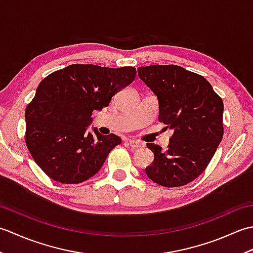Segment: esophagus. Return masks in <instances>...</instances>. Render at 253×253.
I'll return each mask as SVG.
<instances>
[{"mask_svg":"<svg viewBox=\"0 0 253 253\" xmlns=\"http://www.w3.org/2000/svg\"><path fill=\"white\" fill-rule=\"evenodd\" d=\"M128 143H129V146L132 148V149H139L142 147V143L139 142V141H135V140H129L128 141Z\"/></svg>","mask_w":253,"mask_h":253,"instance_id":"1","label":"esophagus"}]
</instances>
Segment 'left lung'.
<instances>
[{
	"mask_svg": "<svg viewBox=\"0 0 253 253\" xmlns=\"http://www.w3.org/2000/svg\"><path fill=\"white\" fill-rule=\"evenodd\" d=\"M138 75L159 100V121L173 129L169 149L147 143L154 154L146 169L163 187H180L201 175L222 141L223 100L201 75L177 65L139 67Z\"/></svg>",
	"mask_w": 253,
	"mask_h": 253,
	"instance_id": "8db88e82",
	"label": "left lung"
}]
</instances>
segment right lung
<instances>
[{
	"mask_svg": "<svg viewBox=\"0 0 253 253\" xmlns=\"http://www.w3.org/2000/svg\"><path fill=\"white\" fill-rule=\"evenodd\" d=\"M135 67L73 64L46 76L27 105L26 144L39 168L61 184H79L95 175L122 139L89 132L92 112L131 84Z\"/></svg>",
	"mask_w": 253,
	"mask_h": 253,
	"instance_id": "1",
	"label": "right lung"
}]
</instances>
